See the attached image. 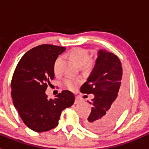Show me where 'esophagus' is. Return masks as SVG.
<instances>
[{
  "label": "esophagus",
  "mask_w": 149,
  "mask_h": 149,
  "mask_svg": "<svg viewBox=\"0 0 149 149\" xmlns=\"http://www.w3.org/2000/svg\"><path fill=\"white\" fill-rule=\"evenodd\" d=\"M81 101V100L80 99V98H78V97H76L75 101H74V104H78V103H80Z\"/></svg>",
  "instance_id": "34e87169"
}]
</instances>
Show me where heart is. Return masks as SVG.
<instances>
[{
    "label": "heart",
    "mask_w": 149,
    "mask_h": 149,
    "mask_svg": "<svg viewBox=\"0 0 149 149\" xmlns=\"http://www.w3.org/2000/svg\"><path fill=\"white\" fill-rule=\"evenodd\" d=\"M69 57L74 63L77 65H84L85 68H90L93 66V63L89 61V54L86 49L81 48H74L69 51ZM61 56H59L54 63V71L55 74L60 73V65L61 63ZM80 84V81L77 79L67 78L64 81V85L69 89H75L76 86Z\"/></svg>",
    "instance_id": "obj_1"
}]
</instances>
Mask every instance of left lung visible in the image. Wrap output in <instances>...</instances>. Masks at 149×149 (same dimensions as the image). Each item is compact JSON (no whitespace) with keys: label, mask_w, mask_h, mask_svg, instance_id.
Here are the masks:
<instances>
[{"label":"left lung","mask_w":149,"mask_h":149,"mask_svg":"<svg viewBox=\"0 0 149 149\" xmlns=\"http://www.w3.org/2000/svg\"><path fill=\"white\" fill-rule=\"evenodd\" d=\"M81 92L95 95L89 102L93 107L85 122L86 128L97 133L110 128L122 114L127 95V82L122 77L119 57L100 50L95 65Z\"/></svg>","instance_id":"obj_1"}]
</instances>
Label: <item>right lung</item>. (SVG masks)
Wrapping results in <instances>:
<instances>
[{"label": "right lung", "mask_w": 149, "mask_h": 149, "mask_svg": "<svg viewBox=\"0 0 149 149\" xmlns=\"http://www.w3.org/2000/svg\"><path fill=\"white\" fill-rule=\"evenodd\" d=\"M65 48L41 45L30 49L18 62L11 81L13 104L26 125L36 132L54 128L61 113L74 102V95L63 90L56 98L45 94L54 77V63Z\"/></svg>", "instance_id": "add662e5"}]
</instances>
